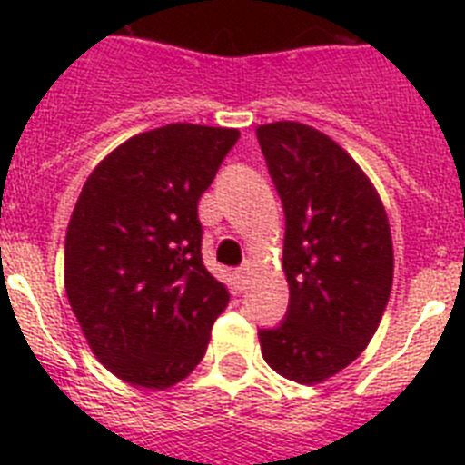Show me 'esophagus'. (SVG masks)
Segmentation results:
<instances>
[{
    "label": "esophagus",
    "instance_id": "obj_1",
    "mask_svg": "<svg viewBox=\"0 0 465 465\" xmlns=\"http://www.w3.org/2000/svg\"><path fill=\"white\" fill-rule=\"evenodd\" d=\"M248 278H250V271H248V269H238V271H236L238 290H245V287H248Z\"/></svg>",
    "mask_w": 465,
    "mask_h": 465
}]
</instances>
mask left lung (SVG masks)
<instances>
[{
	"instance_id": "8db88e82",
	"label": "left lung",
	"mask_w": 465,
	"mask_h": 465,
	"mask_svg": "<svg viewBox=\"0 0 465 465\" xmlns=\"http://www.w3.org/2000/svg\"><path fill=\"white\" fill-rule=\"evenodd\" d=\"M284 206L287 320L259 331L263 361L299 384L341 373L378 331L394 245L378 190L347 150L303 123L257 127Z\"/></svg>"
}]
</instances>
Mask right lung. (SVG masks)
I'll list each match as a JSON object with an SVG mask.
<instances>
[{
  "instance_id": "add662e5",
  "label": "right lung",
  "mask_w": 465,
  "mask_h": 465,
  "mask_svg": "<svg viewBox=\"0 0 465 465\" xmlns=\"http://www.w3.org/2000/svg\"><path fill=\"white\" fill-rule=\"evenodd\" d=\"M241 132L173 123L136 134L87 175L64 287L92 354L145 389L185 380L229 294L203 266L199 199Z\"/></svg>"
}]
</instances>
